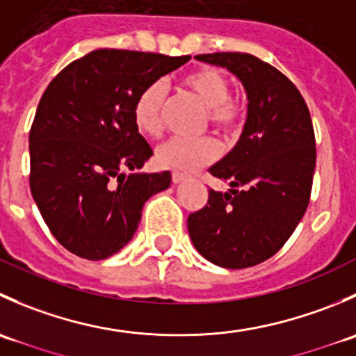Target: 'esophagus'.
I'll use <instances>...</instances> for the list:
<instances>
[{"mask_svg": "<svg viewBox=\"0 0 356 356\" xmlns=\"http://www.w3.org/2000/svg\"><path fill=\"white\" fill-rule=\"evenodd\" d=\"M186 179H188V175L179 174V172H174V174H172V182H174V184H179V182L186 181Z\"/></svg>", "mask_w": 356, "mask_h": 356, "instance_id": "esophagus-1", "label": "esophagus"}]
</instances>
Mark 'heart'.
<instances>
[{
    "instance_id": "heart-1",
    "label": "heart",
    "mask_w": 356,
    "mask_h": 356,
    "mask_svg": "<svg viewBox=\"0 0 356 356\" xmlns=\"http://www.w3.org/2000/svg\"><path fill=\"white\" fill-rule=\"evenodd\" d=\"M184 86L207 106L210 124L225 134H236L245 124V105L231 95V82L215 68H200L184 77ZM167 88L161 81L146 86L136 96L132 106L134 124L143 134L156 136L163 129V106ZM220 155L217 141L211 138H175L161 143L155 152V160L161 168L177 172H193L210 165Z\"/></svg>"
}]
</instances>
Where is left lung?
Returning <instances> with one entry per match:
<instances>
[{
  "label": "left lung",
  "mask_w": 356,
  "mask_h": 356,
  "mask_svg": "<svg viewBox=\"0 0 356 356\" xmlns=\"http://www.w3.org/2000/svg\"><path fill=\"white\" fill-rule=\"evenodd\" d=\"M195 58L231 70L250 103L238 145L208 170L232 189H208L207 204L188 217V231L211 264L253 267L284 246L310 203L317 158L310 111L282 72L250 53Z\"/></svg>",
  "instance_id": "8db88e82"
}]
</instances>
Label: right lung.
Segmentation results:
<instances>
[{
  "label": "right lung",
  "instance_id": "add662e5",
  "mask_svg": "<svg viewBox=\"0 0 356 356\" xmlns=\"http://www.w3.org/2000/svg\"><path fill=\"white\" fill-rule=\"evenodd\" d=\"M129 49H95L49 82L31 132L32 198L70 253L105 260L134 236L148 198L170 186V172L138 170L153 155L132 106L141 89L188 63Z\"/></svg>",
  "mask_w": 356,
  "mask_h": 356
}]
</instances>
